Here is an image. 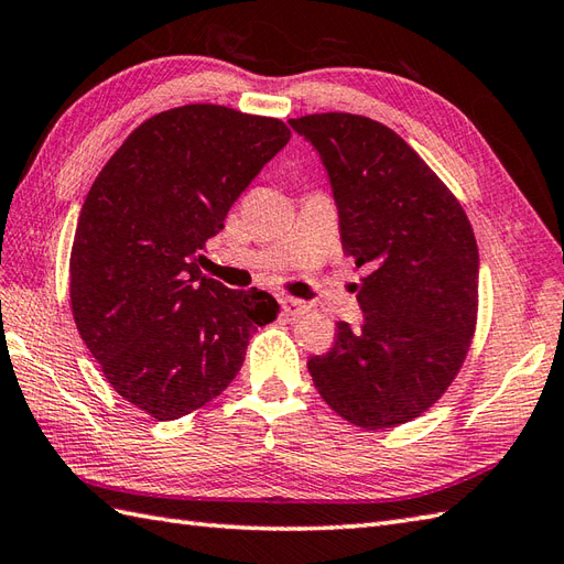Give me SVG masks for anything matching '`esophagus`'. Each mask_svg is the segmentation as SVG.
<instances>
[{"label":"esophagus","mask_w":564,"mask_h":564,"mask_svg":"<svg viewBox=\"0 0 564 564\" xmlns=\"http://www.w3.org/2000/svg\"><path fill=\"white\" fill-rule=\"evenodd\" d=\"M281 307H283V312H285V314H291V317H300V314H305V312L310 310V305H307V303H303V300H297V297H288V295H283V297H281Z\"/></svg>","instance_id":"1"}]
</instances>
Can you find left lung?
Masks as SVG:
<instances>
[{
    "instance_id": "8db88e82",
    "label": "left lung",
    "mask_w": 564,
    "mask_h": 564,
    "mask_svg": "<svg viewBox=\"0 0 564 564\" xmlns=\"http://www.w3.org/2000/svg\"><path fill=\"white\" fill-rule=\"evenodd\" d=\"M329 173L365 322L307 360L319 397L365 430L409 423L459 375L478 319V245L449 187L394 129L350 112L288 120Z\"/></svg>"
}]
</instances>
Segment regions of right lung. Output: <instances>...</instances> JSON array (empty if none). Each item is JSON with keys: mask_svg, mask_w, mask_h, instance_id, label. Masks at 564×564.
Returning <instances> with one entry per match:
<instances>
[{"mask_svg": "<svg viewBox=\"0 0 564 564\" xmlns=\"http://www.w3.org/2000/svg\"><path fill=\"white\" fill-rule=\"evenodd\" d=\"M288 139L276 117L194 102L149 117L90 185L69 257L76 329L124 401L175 421L216 399L276 319L269 293L202 276L208 238Z\"/></svg>", "mask_w": 564, "mask_h": 564, "instance_id": "right-lung-1", "label": "right lung"}]
</instances>
